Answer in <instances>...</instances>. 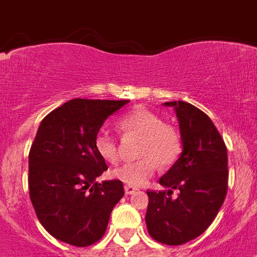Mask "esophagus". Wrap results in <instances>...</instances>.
I'll use <instances>...</instances> for the list:
<instances>
[{"mask_svg":"<svg viewBox=\"0 0 257 257\" xmlns=\"http://www.w3.org/2000/svg\"><path fill=\"white\" fill-rule=\"evenodd\" d=\"M124 189H125V193H126V195H132V193H135L136 191H139L136 187H132V185H125Z\"/></svg>","mask_w":257,"mask_h":257,"instance_id":"obj_1","label":"esophagus"}]
</instances>
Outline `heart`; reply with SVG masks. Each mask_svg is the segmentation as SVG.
Here are the masks:
<instances>
[{"mask_svg":"<svg viewBox=\"0 0 257 257\" xmlns=\"http://www.w3.org/2000/svg\"><path fill=\"white\" fill-rule=\"evenodd\" d=\"M118 128L125 135L140 137L137 143V160L125 163L110 171L113 179L132 187L144 185L160 165L169 168L179 160L183 152V141L179 131L163 122L160 116L145 108L133 109L118 120ZM94 149L109 164L118 160V147L108 131H100L94 137Z\"/></svg>","mask_w":257,"mask_h":257,"instance_id":"b5f03b06","label":"heart"}]
</instances>
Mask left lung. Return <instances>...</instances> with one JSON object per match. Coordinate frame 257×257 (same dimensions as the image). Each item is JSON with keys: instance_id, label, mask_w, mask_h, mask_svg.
I'll use <instances>...</instances> for the list:
<instances>
[{"instance_id": "8db88e82", "label": "left lung", "mask_w": 257, "mask_h": 257, "mask_svg": "<svg viewBox=\"0 0 257 257\" xmlns=\"http://www.w3.org/2000/svg\"><path fill=\"white\" fill-rule=\"evenodd\" d=\"M179 121L183 152L159 183L168 191H148L145 223L159 243L181 245L215 220L228 188L227 148L212 120L189 102L169 101ZM173 190L179 192L172 198Z\"/></svg>"}]
</instances>
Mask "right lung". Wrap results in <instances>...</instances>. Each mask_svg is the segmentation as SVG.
<instances>
[{"mask_svg": "<svg viewBox=\"0 0 257 257\" xmlns=\"http://www.w3.org/2000/svg\"><path fill=\"white\" fill-rule=\"evenodd\" d=\"M129 100L73 98L41 121L29 152L30 200L40 223L60 241L88 247L102 237L113 207L124 196L94 149L105 120Z\"/></svg>", "mask_w": 257, "mask_h": 257, "instance_id": "obj_1", "label": "right lung"}]
</instances>
